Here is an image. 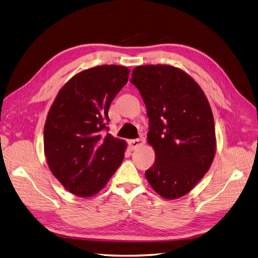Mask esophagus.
Returning <instances> with one entry per match:
<instances>
[{
  "mask_svg": "<svg viewBox=\"0 0 258 258\" xmlns=\"http://www.w3.org/2000/svg\"><path fill=\"white\" fill-rule=\"evenodd\" d=\"M144 143H145V140L143 138L131 140V141H129V147H130L131 151H135V150H137V148H139L140 146H142Z\"/></svg>",
  "mask_w": 258,
  "mask_h": 258,
  "instance_id": "obj_1",
  "label": "esophagus"
}]
</instances>
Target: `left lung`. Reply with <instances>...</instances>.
I'll list each match as a JSON object with an SVG mask.
<instances>
[{"mask_svg":"<svg viewBox=\"0 0 258 258\" xmlns=\"http://www.w3.org/2000/svg\"><path fill=\"white\" fill-rule=\"evenodd\" d=\"M130 82L145 103L147 142L156 155L145 176L162 198L177 199L198 184L214 159L216 138L209 101L192 77L172 66L137 67Z\"/></svg>","mask_w":258,"mask_h":258,"instance_id":"left-lung-1","label":"left lung"}]
</instances>
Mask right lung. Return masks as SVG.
I'll return each mask as SVG.
<instances>
[{"label": "right lung", "mask_w": 258, "mask_h": 258, "mask_svg": "<svg viewBox=\"0 0 258 258\" xmlns=\"http://www.w3.org/2000/svg\"><path fill=\"white\" fill-rule=\"evenodd\" d=\"M129 69L98 66L77 73L54 99L44 127V152L64 188L88 198L116 172L127 143L105 134L108 107L128 82Z\"/></svg>", "instance_id": "add662e5"}]
</instances>
